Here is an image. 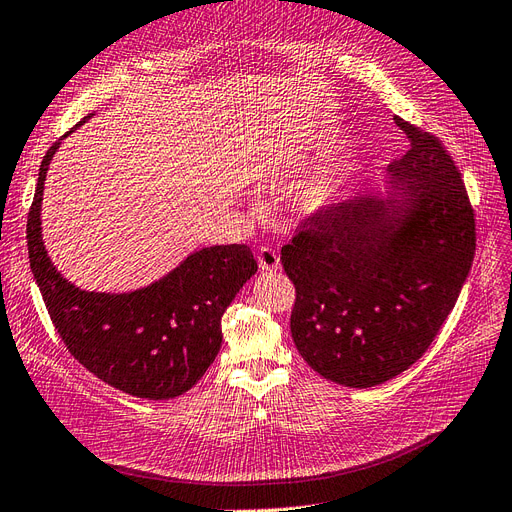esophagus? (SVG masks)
I'll return each mask as SVG.
<instances>
[{"mask_svg": "<svg viewBox=\"0 0 512 512\" xmlns=\"http://www.w3.org/2000/svg\"><path fill=\"white\" fill-rule=\"evenodd\" d=\"M258 267L260 271H275L280 267V256L271 247H260L258 250Z\"/></svg>", "mask_w": 512, "mask_h": 512, "instance_id": "34e87169", "label": "esophagus"}]
</instances>
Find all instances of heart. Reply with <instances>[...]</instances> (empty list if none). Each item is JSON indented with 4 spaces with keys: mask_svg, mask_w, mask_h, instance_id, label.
I'll return each instance as SVG.
<instances>
[{
    "mask_svg": "<svg viewBox=\"0 0 512 512\" xmlns=\"http://www.w3.org/2000/svg\"><path fill=\"white\" fill-rule=\"evenodd\" d=\"M342 190H344V179L335 175L309 181L299 196L301 209L305 213H320L324 209H329L339 198V194H342Z\"/></svg>",
    "mask_w": 512,
    "mask_h": 512,
    "instance_id": "obj_1",
    "label": "heart"
}]
</instances>
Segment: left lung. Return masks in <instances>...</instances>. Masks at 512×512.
<instances>
[{
	"instance_id": "1",
	"label": "left lung",
	"mask_w": 512,
	"mask_h": 512,
	"mask_svg": "<svg viewBox=\"0 0 512 512\" xmlns=\"http://www.w3.org/2000/svg\"><path fill=\"white\" fill-rule=\"evenodd\" d=\"M410 149L386 198L365 192L301 222L282 247L297 288L290 331L307 365L369 389L421 359L457 303L476 250L474 209L440 138L395 117Z\"/></svg>"
}]
</instances>
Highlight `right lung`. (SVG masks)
I'll use <instances>...</instances> for the list:
<instances>
[{
    "mask_svg": "<svg viewBox=\"0 0 512 512\" xmlns=\"http://www.w3.org/2000/svg\"><path fill=\"white\" fill-rule=\"evenodd\" d=\"M68 134L46 151L27 215L29 265L46 309L70 354L102 382L132 397H179L218 356L222 316L256 273L254 254L247 245H213L145 288L121 294L76 288L46 254L40 220L46 170Z\"/></svg>",
    "mask_w": 512,
    "mask_h": 512,
    "instance_id": "1",
    "label": "right lung"
}]
</instances>
